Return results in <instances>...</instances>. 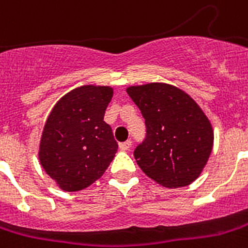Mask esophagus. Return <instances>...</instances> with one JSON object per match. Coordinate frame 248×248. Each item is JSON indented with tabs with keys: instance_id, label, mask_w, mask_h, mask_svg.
Segmentation results:
<instances>
[{
	"instance_id": "esophagus-1",
	"label": "esophagus",
	"mask_w": 248,
	"mask_h": 248,
	"mask_svg": "<svg viewBox=\"0 0 248 248\" xmlns=\"http://www.w3.org/2000/svg\"><path fill=\"white\" fill-rule=\"evenodd\" d=\"M130 147H131V140H126L120 144L121 151H128V149H130Z\"/></svg>"
}]
</instances>
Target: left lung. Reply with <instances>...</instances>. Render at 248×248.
I'll return each instance as SVG.
<instances>
[{"instance_id":"1","label":"left lung","mask_w":248,"mask_h":248,"mask_svg":"<svg viewBox=\"0 0 248 248\" xmlns=\"http://www.w3.org/2000/svg\"><path fill=\"white\" fill-rule=\"evenodd\" d=\"M147 135L134 151L147 177L168 188L188 186L203 171L213 148L212 124L185 91L166 83L131 86Z\"/></svg>"}]
</instances>
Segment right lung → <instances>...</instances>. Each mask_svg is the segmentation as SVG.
Returning <instances> with one entry per match:
<instances>
[{
  "label": "right lung",
  "instance_id": "right-lung-1",
  "mask_svg": "<svg viewBox=\"0 0 248 248\" xmlns=\"http://www.w3.org/2000/svg\"><path fill=\"white\" fill-rule=\"evenodd\" d=\"M113 88L82 86L53 107L41 135L39 160L63 191H79L101 177L118 144L104 121Z\"/></svg>",
  "mask_w": 248,
  "mask_h": 248
}]
</instances>
